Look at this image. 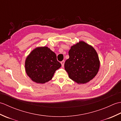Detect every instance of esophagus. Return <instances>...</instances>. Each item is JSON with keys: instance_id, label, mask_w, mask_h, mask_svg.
I'll use <instances>...</instances> for the list:
<instances>
[{"instance_id": "obj_1", "label": "esophagus", "mask_w": 121, "mask_h": 121, "mask_svg": "<svg viewBox=\"0 0 121 121\" xmlns=\"http://www.w3.org/2000/svg\"><path fill=\"white\" fill-rule=\"evenodd\" d=\"M65 60H63V61H61V65H62V67H63V66H64V65H65Z\"/></svg>"}]
</instances>
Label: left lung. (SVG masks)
<instances>
[{"mask_svg":"<svg viewBox=\"0 0 121 121\" xmlns=\"http://www.w3.org/2000/svg\"><path fill=\"white\" fill-rule=\"evenodd\" d=\"M65 68L72 80L78 84L88 82L97 75L100 62L95 49L84 42L72 46Z\"/></svg>","mask_w":121,"mask_h":121,"instance_id":"left-lung-1","label":"left lung"}]
</instances>
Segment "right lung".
<instances>
[{"instance_id":"obj_1","label":"right lung","mask_w":121,"mask_h":121,"mask_svg":"<svg viewBox=\"0 0 121 121\" xmlns=\"http://www.w3.org/2000/svg\"><path fill=\"white\" fill-rule=\"evenodd\" d=\"M55 52L47 47L33 50L25 61L26 72L33 81L43 84L52 79L55 71L61 67Z\"/></svg>"}]
</instances>
